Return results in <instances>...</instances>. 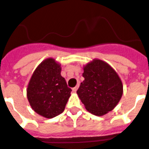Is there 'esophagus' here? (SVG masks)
Here are the masks:
<instances>
[{"label":"esophagus","instance_id":"esophagus-1","mask_svg":"<svg viewBox=\"0 0 149 149\" xmlns=\"http://www.w3.org/2000/svg\"><path fill=\"white\" fill-rule=\"evenodd\" d=\"M78 85H77V86H75L74 88H72V91H73L74 92H76V91H77V90H78Z\"/></svg>","mask_w":149,"mask_h":149}]
</instances>
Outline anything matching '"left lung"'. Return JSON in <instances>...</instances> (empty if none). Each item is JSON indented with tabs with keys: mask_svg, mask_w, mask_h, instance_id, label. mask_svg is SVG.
<instances>
[{
	"mask_svg": "<svg viewBox=\"0 0 149 149\" xmlns=\"http://www.w3.org/2000/svg\"><path fill=\"white\" fill-rule=\"evenodd\" d=\"M84 78L77 91L89 112L102 116L112 111L123 94V85L116 71L99 59H94L83 68Z\"/></svg>",
	"mask_w": 149,
	"mask_h": 149,
	"instance_id": "left-lung-1",
	"label": "left lung"
}]
</instances>
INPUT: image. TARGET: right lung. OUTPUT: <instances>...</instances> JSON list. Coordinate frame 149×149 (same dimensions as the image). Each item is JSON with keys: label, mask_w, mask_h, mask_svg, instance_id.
<instances>
[{"label": "right lung", "mask_w": 149, "mask_h": 149, "mask_svg": "<svg viewBox=\"0 0 149 149\" xmlns=\"http://www.w3.org/2000/svg\"><path fill=\"white\" fill-rule=\"evenodd\" d=\"M61 65L47 58L37 67L27 89L32 109L38 115L52 118L64 111L71 89L61 75Z\"/></svg>", "instance_id": "1"}]
</instances>
